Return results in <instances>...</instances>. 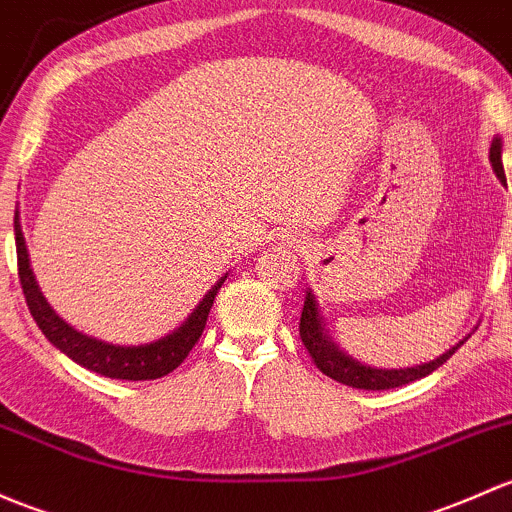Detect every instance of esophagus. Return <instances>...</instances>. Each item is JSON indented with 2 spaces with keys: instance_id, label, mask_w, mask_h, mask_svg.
Wrapping results in <instances>:
<instances>
[{
  "instance_id": "1",
  "label": "esophagus",
  "mask_w": 512,
  "mask_h": 512,
  "mask_svg": "<svg viewBox=\"0 0 512 512\" xmlns=\"http://www.w3.org/2000/svg\"><path fill=\"white\" fill-rule=\"evenodd\" d=\"M282 238H284V240H287V242H289V245H294V238H292V235H282Z\"/></svg>"
}]
</instances>
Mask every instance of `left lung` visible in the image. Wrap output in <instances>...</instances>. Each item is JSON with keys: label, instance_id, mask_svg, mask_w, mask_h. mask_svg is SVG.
<instances>
[{"label": "left lung", "instance_id": "obj_1", "mask_svg": "<svg viewBox=\"0 0 512 512\" xmlns=\"http://www.w3.org/2000/svg\"><path fill=\"white\" fill-rule=\"evenodd\" d=\"M500 154H503V139L496 134L491 142L488 159H491V166H493V171H496L498 179L505 181L503 159H500ZM299 336L321 373L328 375V378H333L336 383H343L348 387H358V390H390V387H402L407 383H414V380H419V378H427L429 373H434L439 365H444L451 355L459 351V348L464 346L466 338H469V336L461 338L456 346H451L449 351L437 355V358L429 360V363L412 365V368H390V370L373 368V365H365V363H360V360H355L353 355L341 351V348L331 341V336H328L326 324H324V316H321L319 301H316L311 289H306L304 311H301V324H299Z\"/></svg>", "mask_w": 512, "mask_h": 512}]
</instances>
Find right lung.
<instances>
[{
	"instance_id": "obj_1",
	"label": "right lung",
	"mask_w": 512,
	"mask_h": 512,
	"mask_svg": "<svg viewBox=\"0 0 512 512\" xmlns=\"http://www.w3.org/2000/svg\"><path fill=\"white\" fill-rule=\"evenodd\" d=\"M14 238H16V257H19V279L21 289H24L26 304H29L31 316L39 324L43 336L53 343L61 353L75 360L83 368L93 370V373L105 375L112 380H157L161 375H169L171 370L179 368L184 358L196 346L201 338L203 328H206L208 314L218 294L220 284L225 282L228 272L213 284L206 292V297L196 304V309L188 314V319L166 336L157 338L152 343H139V346H117V343L100 341V338L85 336L78 328H73L68 321L53 311L48 299L43 297L36 274L31 270L29 250H26L24 233H21V218L19 208L14 211Z\"/></svg>"
}]
</instances>
